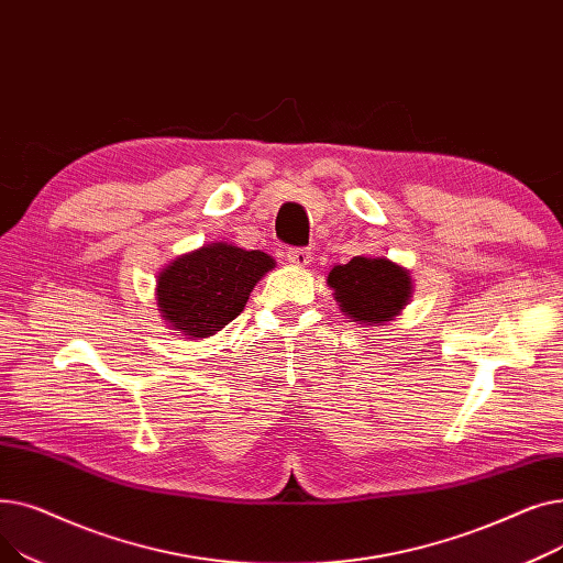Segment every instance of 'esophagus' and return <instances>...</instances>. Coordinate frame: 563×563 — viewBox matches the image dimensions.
<instances>
[{
    "label": "esophagus",
    "mask_w": 563,
    "mask_h": 563,
    "mask_svg": "<svg viewBox=\"0 0 563 563\" xmlns=\"http://www.w3.org/2000/svg\"><path fill=\"white\" fill-rule=\"evenodd\" d=\"M287 260H289L291 264H297V266H306V264L312 262V253H310V249L294 246V249L287 251Z\"/></svg>",
    "instance_id": "1"
}]
</instances>
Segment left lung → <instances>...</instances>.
<instances>
[{
	"instance_id": "8db88e82",
	"label": "left lung",
	"mask_w": 563,
	"mask_h": 563,
	"mask_svg": "<svg viewBox=\"0 0 563 563\" xmlns=\"http://www.w3.org/2000/svg\"><path fill=\"white\" fill-rule=\"evenodd\" d=\"M342 312L353 321H390L410 297L408 274L386 257H353L329 274Z\"/></svg>"
}]
</instances>
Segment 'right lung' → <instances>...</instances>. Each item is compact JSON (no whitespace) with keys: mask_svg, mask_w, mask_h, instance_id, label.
<instances>
[{"mask_svg":"<svg viewBox=\"0 0 563 563\" xmlns=\"http://www.w3.org/2000/svg\"><path fill=\"white\" fill-rule=\"evenodd\" d=\"M274 269L262 251L210 244L177 257L159 274L157 301L173 329L191 338L214 335L240 314L255 283Z\"/></svg>","mask_w":563,"mask_h":563,"instance_id":"right-lung-1","label":"right lung"}]
</instances>
